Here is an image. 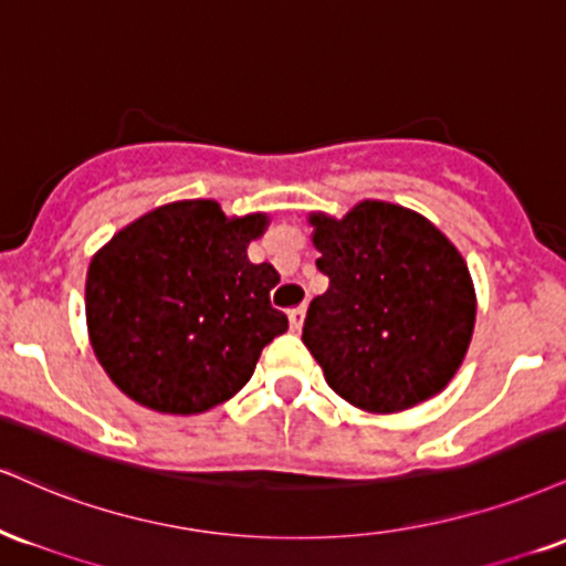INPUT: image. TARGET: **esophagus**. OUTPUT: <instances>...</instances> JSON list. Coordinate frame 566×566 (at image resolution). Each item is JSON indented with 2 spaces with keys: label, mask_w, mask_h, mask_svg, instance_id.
Listing matches in <instances>:
<instances>
[{
  "label": "esophagus",
  "mask_w": 566,
  "mask_h": 566,
  "mask_svg": "<svg viewBox=\"0 0 566 566\" xmlns=\"http://www.w3.org/2000/svg\"><path fill=\"white\" fill-rule=\"evenodd\" d=\"M304 315H307V307H304V304H298V307L289 310L291 328H294V331H302V325H304Z\"/></svg>",
  "instance_id": "1"
}]
</instances>
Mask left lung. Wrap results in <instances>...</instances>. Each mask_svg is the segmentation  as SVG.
Segmentation results:
<instances>
[{"label": "left lung", "mask_w": 566, "mask_h": 566, "mask_svg": "<svg viewBox=\"0 0 566 566\" xmlns=\"http://www.w3.org/2000/svg\"><path fill=\"white\" fill-rule=\"evenodd\" d=\"M317 270L302 342L342 400L400 413L453 381L476 321L467 259L427 217L400 203H355L342 219L310 211Z\"/></svg>", "instance_id": "1"}]
</instances>
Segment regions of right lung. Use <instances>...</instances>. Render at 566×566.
Segmentation results:
<instances>
[{"label": "right lung", "mask_w": 566, "mask_h": 566, "mask_svg": "<svg viewBox=\"0 0 566 566\" xmlns=\"http://www.w3.org/2000/svg\"><path fill=\"white\" fill-rule=\"evenodd\" d=\"M270 217H228L211 198L164 203L92 256L86 334L108 378L156 413L196 416L235 397L289 331L270 304L281 275L249 262Z\"/></svg>", "instance_id": "add662e5"}]
</instances>
